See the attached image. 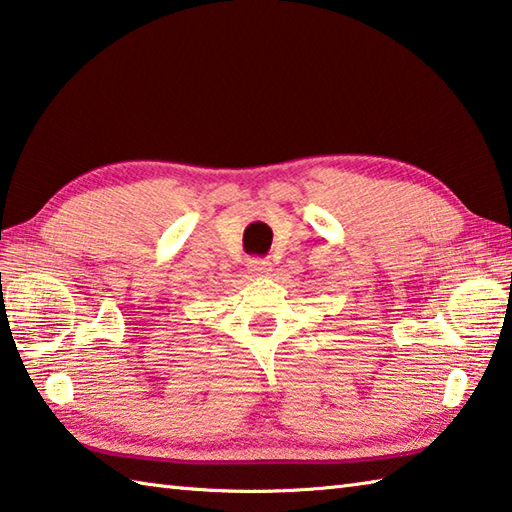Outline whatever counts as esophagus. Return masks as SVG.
<instances>
[{"mask_svg":"<svg viewBox=\"0 0 512 512\" xmlns=\"http://www.w3.org/2000/svg\"><path fill=\"white\" fill-rule=\"evenodd\" d=\"M248 270L253 273L255 277H266L270 273V264L266 259H250L248 262Z\"/></svg>","mask_w":512,"mask_h":512,"instance_id":"34e87169","label":"esophagus"}]
</instances>
